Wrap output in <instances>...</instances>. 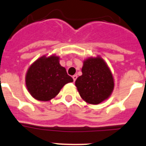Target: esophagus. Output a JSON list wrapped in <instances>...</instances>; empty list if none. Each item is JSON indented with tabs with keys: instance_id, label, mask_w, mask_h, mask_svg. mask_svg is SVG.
<instances>
[{
	"instance_id": "esophagus-1",
	"label": "esophagus",
	"mask_w": 146,
	"mask_h": 146,
	"mask_svg": "<svg viewBox=\"0 0 146 146\" xmlns=\"http://www.w3.org/2000/svg\"><path fill=\"white\" fill-rule=\"evenodd\" d=\"M76 78H77V76H76V75H73V81H76Z\"/></svg>"
}]
</instances>
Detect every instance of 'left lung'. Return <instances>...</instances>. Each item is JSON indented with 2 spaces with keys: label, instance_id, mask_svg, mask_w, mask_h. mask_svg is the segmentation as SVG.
<instances>
[{
  "label": "left lung",
  "instance_id": "left-lung-1",
  "mask_svg": "<svg viewBox=\"0 0 146 146\" xmlns=\"http://www.w3.org/2000/svg\"><path fill=\"white\" fill-rule=\"evenodd\" d=\"M80 97L87 103L99 104L111 96L114 83L108 66L101 57L84 61L82 75L75 82Z\"/></svg>",
  "mask_w": 146,
  "mask_h": 146
}]
</instances>
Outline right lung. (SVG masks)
Instances as JSON below:
<instances>
[{
  "label": "right lung",
  "mask_w": 146,
  "mask_h": 146,
  "mask_svg": "<svg viewBox=\"0 0 146 146\" xmlns=\"http://www.w3.org/2000/svg\"><path fill=\"white\" fill-rule=\"evenodd\" d=\"M73 81L66 69L59 64V57L55 55L40 57L29 66L25 76L29 92L41 101L54 98L65 84Z\"/></svg>",
  "instance_id": "1"
}]
</instances>
